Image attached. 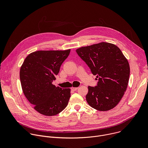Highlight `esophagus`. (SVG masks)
<instances>
[{"label": "esophagus", "instance_id": "1", "mask_svg": "<svg viewBox=\"0 0 148 148\" xmlns=\"http://www.w3.org/2000/svg\"><path fill=\"white\" fill-rule=\"evenodd\" d=\"M71 90H73V91H76V90L78 89V87H72L71 88Z\"/></svg>", "mask_w": 148, "mask_h": 148}]
</instances>
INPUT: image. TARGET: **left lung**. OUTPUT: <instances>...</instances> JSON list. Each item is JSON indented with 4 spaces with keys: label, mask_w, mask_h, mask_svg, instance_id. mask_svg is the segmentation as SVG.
I'll return each mask as SVG.
<instances>
[{
    "label": "left lung",
    "mask_w": 148,
    "mask_h": 148,
    "mask_svg": "<svg viewBox=\"0 0 148 148\" xmlns=\"http://www.w3.org/2000/svg\"><path fill=\"white\" fill-rule=\"evenodd\" d=\"M76 52L98 78L97 86L88 87V103L100 111L112 110L127 88L130 74L127 59L116 46L106 42L80 47Z\"/></svg>",
    "instance_id": "1"
}]
</instances>
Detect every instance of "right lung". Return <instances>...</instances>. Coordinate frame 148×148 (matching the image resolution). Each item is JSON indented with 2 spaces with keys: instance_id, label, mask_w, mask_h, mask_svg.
Segmentation results:
<instances>
[{
  "instance_id": "right-lung-1",
  "label": "right lung",
  "mask_w": 148,
  "mask_h": 148,
  "mask_svg": "<svg viewBox=\"0 0 148 148\" xmlns=\"http://www.w3.org/2000/svg\"><path fill=\"white\" fill-rule=\"evenodd\" d=\"M70 53V49L34 51L26 57L20 67L23 92L34 109L42 115H57L69 103L71 90L56 87L52 82Z\"/></svg>"
}]
</instances>
